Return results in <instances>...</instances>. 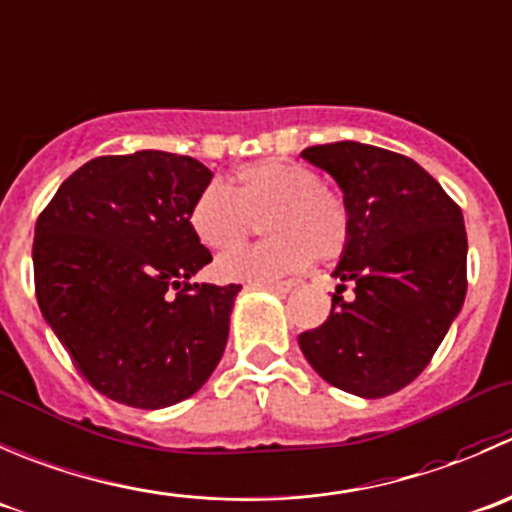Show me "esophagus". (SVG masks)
Returning a JSON list of instances; mask_svg holds the SVG:
<instances>
[{
    "label": "esophagus",
    "instance_id": "esophagus-1",
    "mask_svg": "<svg viewBox=\"0 0 512 512\" xmlns=\"http://www.w3.org/2000/svg\"><path fill=\"white\" fill-rule=\"evenodd\" d=\"M251 286H256V288H266V291H276V293H288L293 288V283H288V281H258V283H251Z\"/></svg>",
    "mask_w": 512,
    "mask_h": 512
}]
</instances>
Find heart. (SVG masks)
I'll list each match as a JSON object with an SVG mask.
<instances>
[{"label":"heart","instance_id":"obj_1","mask_svg":"<svg viewBox=\"0 0 512 512\" xmlns=\"http://www.w3.org/2000/svg\"><path fill=\"white\" fill-rule=\"evenodd\" d=\"M264 219L269 241L254 250L233 249ZM196 239L221 256L216 271L226 281H278L311 263L341 256L351 236V214L336 191L308 166L266 159L234 174L229 189L209 184L189 209Z\"/></svg>","mask_w":512,"mask_h":512}]
</instances>
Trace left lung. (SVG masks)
<instances>
[{"instance_id": "1", "label": "left lung", "mask_w": 512, "mask_h": 512, "mask_svg": "<svg viewBox=\"0 0 512 512\" xmlns=\"http://www.w3.org/2000/svg\"><path fill=\"white\" fill-rule=\"evenodd\" d=\"M303 159L343 189L351 236L333 276L331 316L298 336L313 371L341 391L383 398L428 366L468 288L460 206L423 166L381 146L336 141ZM357 296L343 302L345 283Z\"/></svg>"}]
</instances>
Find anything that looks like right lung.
I'll return each mask as SVG.
<instances>
[{
    "mask_svg": "<svg viewBox=\"0 0 512 512\" xmlns=\"http://www.w3.org/2000/svg\"><path fill=\"white\" fill-rule=\"evenodd\" d=\"M211 171L191 156H96L37 219L32 258L42 316L101 396L166 408L194 396L229 341L239 283H191L211 251L189 209Z\"/></svg>",
    "mask_w": 512,
    "mask_h": 512,
    "instance_id": "right-lung-1",
    "label": "right lung"
}]
</instances>
